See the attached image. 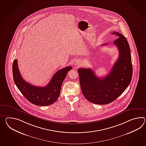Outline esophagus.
I'll list each match as a JSON object with an SVG mask.
<instances>
[{"mask_svg":"<svg viewBox=\"0 0 146 146\" xmlns=\"http://www.w3.org/2000/svg\"><path fill=\"white\" fill-rule=\"evenodd\" d=\"M82 62L81 61V60H78L75 62V65L77 66H80L82 64Z\"/></svg>","mask_w":146,"mask_h":146,"instance_id":"1","label":"esophagus"}]
</instances>
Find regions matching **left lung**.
<instances>
[{
    "label": "left lung",
    "instance_id": "8db88e82",
    "mask_svg": "<svg viewBox=\"0 0 146 146\" xmlns=\"http://www.w3.org/2000/svg\"><path fill=\"white\" fill-rule=\"evenodd\" d=\"M111 33L118 37L113 43L119 54L110 73L100 78L90 68L78 70L82 92L88 101L94 104L106 105L115 101L128 88L132 78L133 66L128 42L120 33Z\"/></svg>",
    "mask_w": 146,
    "mask_h": 146
}]
</instances>
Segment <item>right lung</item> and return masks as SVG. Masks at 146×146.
Wrapping results in <instances>:
<instances>
[{"label":"right lung","mask_w":146,"mask_h":146,"mask_svg":"<svg viewBox=\"0 0 146 146\" xmlns=\"http://www.w3.org/2000/svg\"><path fill=\"white\" fill-rule=\"evenodd\" d=\"M72 68V66H68L59 70L46 86L38 87L30 84L23 79L19 71L17 60L15 59L13 64V81L20 92L30 103L38 106H48L58 100L62 83Z\"/></svg>","instance_id":"1"}]
</instances>
